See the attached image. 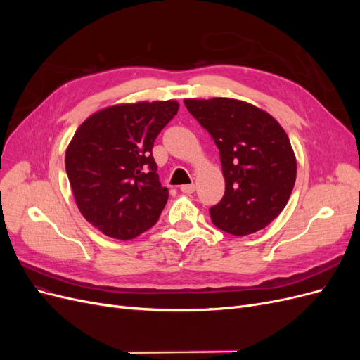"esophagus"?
I'll list each match as a JSON object with an SVG mask.
<instances>
[{
	"label": "esophagus",
	"mask_w": 360,
	"mask_h": 360,
	"mask_svg": "<svg viewBox=\"0 0 360 360\" xmlns=\"http://www.w3.org/2000/svg\"><path fill=\"white\" fill-rule=\"evenodd\" d=\"M180 191L183 192V193H193L195 192V184L193 183H191V184H183V186H180Z\"/></svg>",
	"instance_id": "34e87169"
}]
</instances>
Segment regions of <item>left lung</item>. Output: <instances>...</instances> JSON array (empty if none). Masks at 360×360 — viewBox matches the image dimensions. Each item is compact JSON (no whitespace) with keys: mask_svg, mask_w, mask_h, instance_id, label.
<instances>
[{"mask_svg":"<svg viewBox=\"0 0 360 360\" xmlns=\"http://www.w3.org/2000/svg\"><path fill=\"white\" fill-rule=\"evenodd\" d=\"M188 111L219 148L225 193L212 222L237 237L266 228L284 210L297 163L285 130L259 108L234 99H186Z\"/></svg>","mask_w":360,"mask_h":360,"instance_id":"left-lung-1","label":"left lung"}]
</instances>
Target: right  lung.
Listing matches in <instances>:
<instances>
[{
	"label": "right lung",
	"instance_id": "add662e5",
	"mask_svg": "<svg viewBox=\"0 0 360 360\" xmlns=\"http://www.w3.org/2000/svg\"><path fill=\"white\" fill-rule=\"evenodd\" d=\"M177 111L176 101L115 105L76 130L64 160L70 188L82 216L105 236L129 240L158 222L168 189L151 150Z\"/></svg>",
	"mask_w": 360,
	"mask_h": 360
}]
</instances>
